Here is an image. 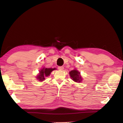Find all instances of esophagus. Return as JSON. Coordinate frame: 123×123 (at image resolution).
Listing matches in <instances>:
<instances>
[{"label":"esophagus","instance_id":"34e87169","mask_svg":"<svg viewBox=\"0 0 123 123\" xmlns=\"http://www.w3.org/2000/svg\"><path fill=\"white\" fill-rule=\"evenodd\" d=\"M58 69L59 70H63L64 69V67H62V66H61V67H58Z\"/></svg>","mask_w":123,"mask_h":123}]
</instances>
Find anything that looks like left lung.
Wrapping results in <instances>:
<instances>
[{
  "label": "left lung",
  "instance_id": "8db88e82",
  "mask_svg": "<svg viewBox=\"0 0 123 123\" xmlns=\"http://www.w3.org/2000/svg\"><path fill=\"white\" fill-rule=\"evenodd\" d=\"M70 76L75 82H80L81 77L80 76V73L76 70H72L70 72Z\"/></svg>",
  "mask_w": 123,
  "mask_h": 123
}]
</instances>
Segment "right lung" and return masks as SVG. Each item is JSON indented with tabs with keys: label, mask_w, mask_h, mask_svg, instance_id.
<instances>
[{
	"label": "right lung",
	"mask_w": 123,
	"mask_h": 123,
	"mask_svg": "<svg viewBox=\"0 0 123 123\" xmlns=\"http://www.w3.org/2000/svg\"><path fill=\"white\" fill-rule=\"evenodd\" d=\"M55 70V68H43L42 70H41L40 71L39 75H38L37 79L39 80L40 81H43L45 79V77L48 76L51 73V72Z\"/></svg>",
	"instance_id": "add662e5"
}]
</instances>
